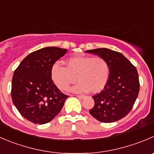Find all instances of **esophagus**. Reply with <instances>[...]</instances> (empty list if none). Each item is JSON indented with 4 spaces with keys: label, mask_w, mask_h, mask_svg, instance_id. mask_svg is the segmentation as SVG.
<instances>
[{
    "label": "esophagus",
    "mask_w": 154,
    "mask_h": 154,
    "mask_svg": "<svg viewBox=\"0 0 154 154\" xmlns=\"http://www.w3.org/2000/svg\"><path fill=\"white\" fill-rule=\"evenodd\" d=\"M77 97L79 98V99H80V100L83 99V98H85L84 95H77Z\"/></svg>",
    "instance_id": "34e87169"
}]
</instances>
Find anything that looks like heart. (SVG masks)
<instances>
[{"label":"heart","mask_w":154,"mask_h":154,"mask_svg":"<svg viewBox=\"0 0 154 154\" xmlns=\"http://www.w3.org/2000/svg\"><path fill=\"white\" fill-rule=\"evenodd\" d=\"M64 64L65 67L56 62L50 69L52 80L61 90H67L77 80L80 83L71 89L72 92L96 94L107 86L110 68L104 58L77 55L67 58Z\"/></svg>","instance_id":"1"}]
</instances>
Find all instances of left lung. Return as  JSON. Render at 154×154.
Listing matches in <instances>:
<instances>
[{"mask_svg": "<svg viewBox=\"0 0 154 154\" xmlns=\"http://www.w3.org/2000/svg\"><path fill=\"white\" fill-rule=\"evenodd\" d=\"M105 59L110 68L107 86L92 96L95 105L89 110L94 118L102 123H113L125 117L135 102L140 84L136 68L120 53L107 48L86 50Z\"/></svg>", "mask_w": 154, "mask_h": 154, "instance_id": "8db88e82", "label": "left lung"}]
</instances>
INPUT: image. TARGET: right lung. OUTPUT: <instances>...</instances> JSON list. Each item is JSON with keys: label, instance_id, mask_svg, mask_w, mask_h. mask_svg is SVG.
<instances>
[{"label": "right lung", "instance_id": "add662e5", "mask_svg": "<svg viewBox=\"0 0 154 154\" xmlns=\"http://www.w3.org/2000/svg\"><path fill=\"white\" fill-rule=\"evenodd\" d=\"M67 50L54 47L42 48L30 53L15 70L12 79V100L26 120L35 124H45L63 107L68 96L54 84L50 69Z\"/></svg>", "mask_w": 154, "mask_h": 154}]
</instances>
